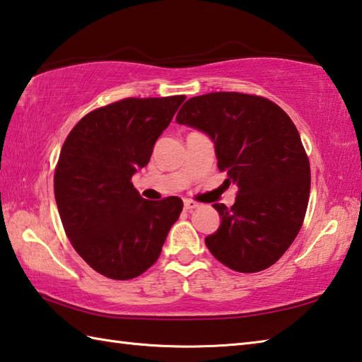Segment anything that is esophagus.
<instances>
[{
    "instance_id": "esophagus-1",
    "label": "esophagus",
    "mask_w": 362,
    "mask_h": 362,
    "mask_svg": "<svg viewBox=\"0 0 362 362\" xmlns=\"http://www.w3.org/2000/svg\"><path fill=\"white\" fill-rule=\"evenodd\" d=\"M183 207H185L187 210H193L196 207H199V204L196 201H192V199H185L183 201Z\"/></svg>"
}]
</instances>
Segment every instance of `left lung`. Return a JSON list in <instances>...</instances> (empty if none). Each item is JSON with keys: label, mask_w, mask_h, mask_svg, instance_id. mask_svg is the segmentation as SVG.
Listing matches in <instances>:
<instances>
[{"label": "left lung", "mask_w": 362, "mask_h": 362, "mask_svg": "<svg viewBox=\"0 0 362 362\" xmlns=\"http://www.w3.org/2000/svg\"><path fill=\"white\" fill-rule=\"evenodd\" d=\"M175 122L212 139L218 169L238 187L231 209L214 204L221 223L206 238L210 253L233 271H264L293 244L310 194V164L291 118L262 96L218 91L189 98Z\"/></svg>", "instance_id": "left-lung-1"}]
</instances>
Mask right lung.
Wrapping results in <instances>:
<instances>
[{"label": "right lung", "mask_w": 362, "mask_h": 362, "mask_svg": "<svg viewBox=\"0 0 362 362\" xmlns=\"http://www.w3.org/2000/svg\"><path fill=\"white\" fill-rule=\"evenodd\" d=\"M185 98H127L95 109L63 144L54 177L58 212L72 247L104 277L146 272L180 216V198L144 199L131 177L147 166Z\"/></svg>", "instance_id": "obj_1"}]
</instances>
